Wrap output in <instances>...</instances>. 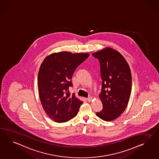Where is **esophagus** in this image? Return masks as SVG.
Wrapping results in <instances>:
<instances>
[{
	"label": "esophagus",
	"mask_w": 159,
	"mask_h": 159,
	"mask_svg": "<svg viewBox=\"0 0 159 159\" xmlns=\"http://www.w3.org/2000/svg\"><path fill=\"white\" fill-rule=\"evenodd\" d=\"M92 100H93V98H92V97H89V98H86V100L88 102H91Z\"/></svg>",
	"instance_id": "34e87169"
}]
</instances>
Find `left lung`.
<instances>
[{"label": "left lung", "mask_w": 159, "mask_h": 159, "mask_svg": "<svg viewBox=\"0 0 159 159\" xmlns=\"http://www.w3.org/2000/svg\"><path fill=\"white\" fill-rule=\"evenodd\" d=\"M100 62L102 84L99 98L102 110L96 115L107 122L119 117L126 109L131 91V74L126 59L109 47L92 53Z\"/></svg>", "instance_id": "8db88e82"}]
</instances>
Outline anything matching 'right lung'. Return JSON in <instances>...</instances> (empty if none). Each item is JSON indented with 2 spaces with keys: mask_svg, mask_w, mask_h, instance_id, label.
I'll use <instances>...</instances> for the list:
<instances>
[{
  "mask_svg": "<svg viewBox=\"0 0 159 159\" xmlns=\"http://www.w3.org/2000/svg\"><path fill=\"white\" fill-rule=\"evenodd\" d=\"M89 56L66 51L45 57L38 74V89L43 108L51 119L66 122L78 114L83 102L69 93L75 70Z\"/></svg>",
  "mask_w": 159,
  "mask_h": 159,
  "instance_id": "1",
  "label": "right lung"
}]
</instances>
